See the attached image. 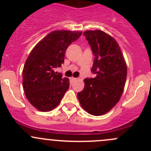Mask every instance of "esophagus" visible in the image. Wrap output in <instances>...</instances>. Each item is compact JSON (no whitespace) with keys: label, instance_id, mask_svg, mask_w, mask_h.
Listing matches in <instances>:
<instances>
[{"label":"esophagus","instance_id":"34e87169","mask_svg":"<svg viewBox=\"0 0 151 151\" xmlns=\"http://www.w3.org/2000/svg\"><path fill=\"white\" fill-rule=\"evenodd\" d=\"M77 80H78V79H77V78H74V77H71V82L77 81Z\"/></svg>","mask_w":151,"mask_h":151}]
</instances>
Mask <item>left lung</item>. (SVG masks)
<instances>
[{"label":"left lung","instance_id":"8db88e82","mask_svg":"<svg viewBox=\"0 0 151 151\" xmlns=\"http://www.w3.org/2000/svg\"><path fill=\"white\" fill-rule=\"evenodd\" d=\"M95 58L91 71L94 78L84 80L77 93L82 107L89 114H106L118 102L124 89L127 66L121 48L113 37L100 30L83 33Z\"/></svg>","mask_w":151,"mask_h":151}]
</instances>
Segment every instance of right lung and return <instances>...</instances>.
Segmentation results:
<instances>
[{
  "instance_id": "obj_1",
  "label": "right lung",
  "mask_w": 151,
  "mask_h": 151,
  "mask_svg": "<svg viewBox=\"0 0 151 151\" xmlns=\"http://www.w3.org/2000/svg\"><path fill=\"white\" fill-rule=\"evenodd\" d=\"M82 32L54 30L33 47L22 70L26 98L36 109L48 112L60 104L69 88V80L55 71L64 61L65 52Z\"/></svg>"
}]
</instances>
